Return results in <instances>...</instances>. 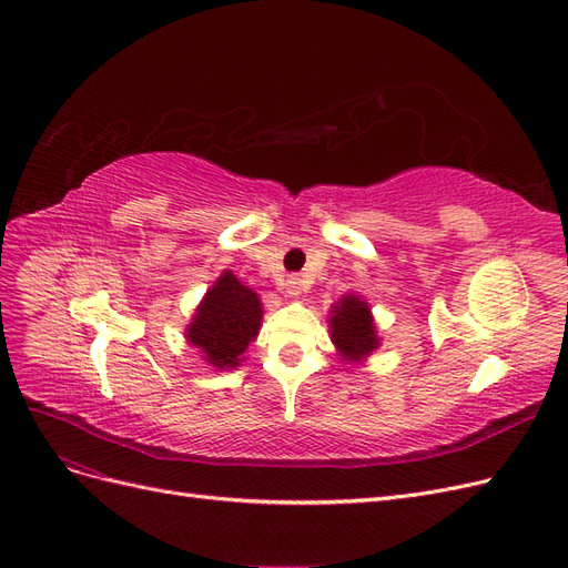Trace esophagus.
Returning <instances> with one entry per match:
<instances>
[{
    "label": "esophagus",
    "instance_id": "esophagus-1",
    "mask_svg": "<svg viewBox=\"0 0 568 568\" xmlns=\"http://www.w3.org/2000/svg\"><path fill=\"white\" fill-rule=\"evenodd\" d=\"M305 291V282L298 277V274H291V277H286L284 282V294L288 298H298Z\"/></svg>",
    "mask_w": 568,
    "mask_h": 568
}]
</instances>
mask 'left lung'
<instances>
[{"label": "left lung", "mask_w": 568, "mask_h": 568, "mask_svg": "<svg viewBox=\"0 0 568 568\" xmlns=\"http://www.w3.org/2000/svg\"><path fill=\"white\" fill-rule=\"evenodd\" d=\"M329 336L338 357L346 365H363L382 346L372 307L357 294H346L332 305Z\"/></svg>", "instance_id": "8db88e82"}]
</instances>
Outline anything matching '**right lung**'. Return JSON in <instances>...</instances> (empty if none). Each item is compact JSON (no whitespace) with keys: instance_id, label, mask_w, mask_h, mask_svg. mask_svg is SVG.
I'll use <instances>...</instances> for the list:
<instances>
[{"instance_id":"1","label":"right lung","mask_w":568,"mask_h":568,"mask_svg":"<svg viewBox=\"0 0 568 568\" xmlns=\"http://www.w3.org/2000/svg\"><path fill=\"white\" fill-rule=\"evenodd\" d=\"M263 326V303L251 286L225 270L196 305L184 338L213 369H234Z\"/></svg>"}]
</instances>
